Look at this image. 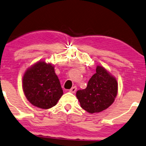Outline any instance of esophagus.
Segmentation results:
<instances>
[{"instance_id":"34e87169","label":"esophagus","mask_w":146,"mask_h":146,"mask_svg":"<svg viewBox=\"0 0 146 146\" xmlns=\"http://www.w3.org/2000/svg\"><path fill=\"white\" fill-rule=\"evenodd\" d=\"M76 90H77L76 87V86H74V87H72V88L70 89V92H71V93H75V92H76Z\"/></svg>"}]
</instances>
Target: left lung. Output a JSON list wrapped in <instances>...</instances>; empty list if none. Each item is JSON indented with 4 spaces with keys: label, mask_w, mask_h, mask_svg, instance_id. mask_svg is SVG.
Wrapping results in <instances>:
<instances>
[{
    "label": "left lung",
    "mask_w": 146,
    "mask_h": 146,
    "mask_svg": "<svg viewBox=\"0 0 146 146\" xmlns=\"http://www.w3.org/2000/svg\"><path fill=\"white\" fill-rule=\"evenodd\" d=\"M117 88L116 78L103 67L98 66L86 88L77 91L76 97L84 110L90 113H99L113 103Z\"/></svg>",
    "instance_id": "1"
}]
</instances>
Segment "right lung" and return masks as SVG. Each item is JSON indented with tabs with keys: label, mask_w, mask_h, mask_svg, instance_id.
<instances>
[{
	"label": "right lung",
	"mask_w": 146,
	"mask_h": 146,
	"mask_svg": "<svg viewBox=\"0 0 146 146\" xmlns=\"http://www.w3.org/2000/svg\"><path fill=\"white\" fill-rule=\"evenodd\" d=\"M22 89L27 100L43 109L55 106L63 94L54 66L43 61L27 70L22 80Z\"/></svg>",
	"instance_id": "obj_1"
}]
</instances>
